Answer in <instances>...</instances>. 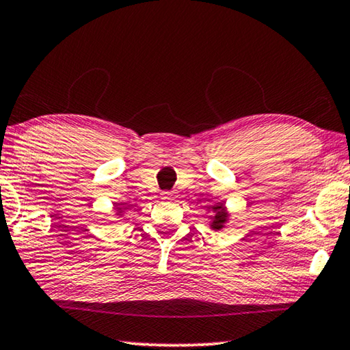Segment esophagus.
I'll list each match as a JSON object with an SVG mask.
<instances>
[{
  "mask_svg": "<svg viewBox=\"0 0 350 350\" xmlns=\"http://www.w3.org/2000/svg\"><path fill=\"white\" fill-rule=\"evenodd\" d=\"M176 198V194L173 191H162V199L163 200H173Z\"/></svg>",
  "mask_w": 350,
  "mask_h": 350,
  "instance_id": "34e87169",
  "label": "esophagus"
}]
</instances>
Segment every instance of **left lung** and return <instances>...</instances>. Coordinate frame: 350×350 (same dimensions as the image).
Here are the masks:
<instances>
[{"mask_svg": "<svg viewBox=\"0 0 350 350\" xmlns=\"http://www.w3.org/2000/svg\"><path fill=\"white\" fill-rule=\"evenodd\" d=\"M210 210L213 213L211 228L213 230H222L225 222H227V219H228V213H227V210H225V206L222 204L213 205Z\"/></svg>", "mask_w": 350, "mask_h": 350, "instance_id": "8db88e82", "label": "left lung"}]
</instances>
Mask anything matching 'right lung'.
<instances>
[{
    "mask_svg": "<svg viewBox=\"0 0 350 350\" xmlns=\"http://www.w3.org/2000/svg\"><path fill=\"white\" fill-rule=\"evenodd\" d=\"M116 210H117V215H120V213H123V210L125 208H123V206H116Z\"/></svg>",
    "mask_w": 350,
    "mask_h": 350,
    "instance_id": "obj_1",
    "label": "right lung"
}]
</instances>
